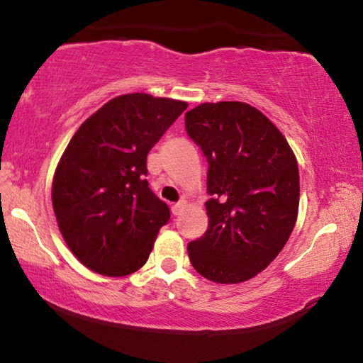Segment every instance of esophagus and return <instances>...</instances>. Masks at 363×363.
I'll return each instance as SVG.
<instances>
[{
	"mask_svg": "<svg viewBox=\"0 0 363 363\" xmlns=\"http://www.w3.org/2000/svg\"><path fill=\"white\" fill-rule=\"evenodd\" d=\"M186 206H187L186 201H179V203H176V205L171 206V211H173L174 216H179V214H181L184 210H186Z\"/></svg>",
	"mask_w": 363,
	"mask_h": 363,
	"instance_id": "esophagus-1",
	"label": "esophagus"
}]
</instances>
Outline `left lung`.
Here are the masks:
<instances>
[{
  "instance_id": "8db88e82",
  "label": "left lung",
  "mask_w": 363,
  "mask_h": 363,
  "mask_svg": "<svg viewBox=\"0 0 363 363\" xmlns=\"http://www.w3.org/2000/svg\"><path fill=\"white\" fill-rule=\"evenodd\" d=\"M189 138L208 160V230L189 243L194 269L240 284L266 269L296 224L299 171L277 126L245 102H206L186 113Z\"/></svg>"
}]
</instances>
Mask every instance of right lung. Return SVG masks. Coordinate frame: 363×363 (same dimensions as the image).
Masks as SVG:
<instances>
[{"label":"right lung","instance_id":"obj_1","mask_svg":"<svg viewBox=\"0 0 363 363\" xmlns=\"http://www.w3.org/2000/svg\"><path fill=\"white\" fill-rule=\"evenodd\" d=\"M187 104L144 93L108 101L73 134L52 179L59 230L77 259L123 277L149 259L169 208L147 182V153Z\"/></svg>","mask_w":363,"mask_h":363}]
</instances>
